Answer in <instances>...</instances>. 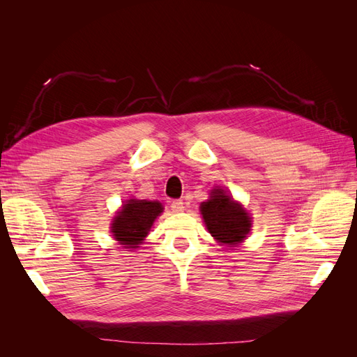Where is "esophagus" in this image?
Listing matches in <instances>:
<instances>
[{
    "label": "esophagus",
    "instance_id": "34e87169",
    "mask_svg": "<svg viewBox=\"0 0 357 357\" xmlns=\"http://www.w3.org/2000/svg\"><path fill=\"white\" fill-rule=\"evenodd\" d=\"M171 210L174 213H181L183 210H185V202H183L181 199L171 201Z\"/></svg>",
    "mask_w": 357,
    "mask_h": 357
}]
</instances>
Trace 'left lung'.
<instances>
[{
    "mask_svg": "<svg viewBox=\"0 0 357 357\" xmlns=\"http://www.w3.org/2000/svg\"><path fill=\"white\" fill-rule=\"evenodd\" d=\"M201 214L207 229L223 244H238L250 231L248 213L222 189H213L210 199L201 204Z\"/></svg>",
    "mask_w": 357,
    "mask_h": 357,
    "instance_id": "8db88e82",
    "label": "left lung"
}]
</instances>
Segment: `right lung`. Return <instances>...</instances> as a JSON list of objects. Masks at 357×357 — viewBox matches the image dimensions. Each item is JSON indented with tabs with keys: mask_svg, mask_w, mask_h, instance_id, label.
<instances>
[{
	"mask_svg": "<svg viewBox=\"0 0 357 357\" xmlns=\"http://www.w3.org/2000/svg\"><path fill=\"white\" fill-rule=\"evenodd\" d=\"M162 210L164 208L158 201L129 199L112 223L114 238L125 248L138 247Z\"/></svg>",
	"mask_w": 357,
	"mask_h": 357,
	"instance_id": "right-lung-1",
	"label": "right lung"
}]
</instances>
